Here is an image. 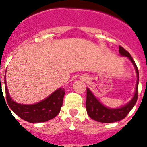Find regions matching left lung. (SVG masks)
Masks as SVG:
<instances>
[{"label":"left lung","instance_id":"obj_1","mask_svg":"<svg viewBox=\"0 0 147 147\" xmlns=\"http://www.w3.org/2000/svg\"><path fill=\"white\" fill-rule=\"evenodd\" d=\"M119 53L122 56H126L130 60L135 68L137 73V84L135 88L134 95L130 100V102L117 108H111L103 105L96 97L94 96L92 91L87 88V98H86V110L88 116L94 121L101 123H114L125 118L128 113L131 111L137 100L138 97V84H139V71L137 65L133 59L132 56L122 47H119Z\"/></svg>","mask_w":147,"mask_h":147}]
</instances>
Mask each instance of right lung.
Here are the masks:
<instances>
[{"instance_id":"obj_1","label":"right lung","mask_w":147,"mask_h":147,"mask_svg":"<svg viewBox=\"0 0 147 147\" xmlns=\"http://www.w3.org/2000/svg\"><path fill=\"white\" fill-rule=\"evenodd\" d=\"M4 85L8 106L15 114L24 121L30 123L45 122L54 118L60 112L65 95V89L63 88H58L53 94L40 102L33 105H23L15 102L10 98L6 82V76H4Z\"/></svg>"}]
</instances>
